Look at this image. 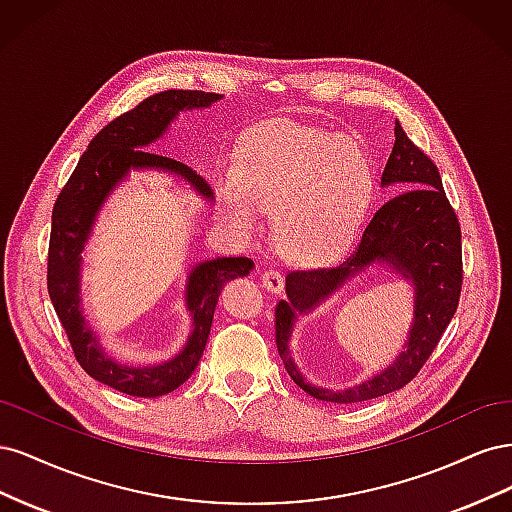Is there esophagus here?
Instances as JSON below:
<instances>
[{
  "label": "esophagus",
  "instance_id": "esophagus-1",
  "mask_svg": "<svg viewBox=\"0 0 512 512\" xmlns=\"http://www.w3.org/2000/svg\"><path fill=\"white\" fill-rule=\"evenodd\" d=\"M262 286H265L269 292H282L284 290V275L277 269H267L260 275Z\"/></svg>",
  "mask_w": 512,
  "mask_h": 512
}]
</instances>
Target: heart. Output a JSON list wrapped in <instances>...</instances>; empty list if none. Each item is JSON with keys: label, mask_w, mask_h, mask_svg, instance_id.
I'll use <instances>...</instances> for the list:
<instances>
[{"label": "heart", "mask_w": 512, "mask_h": 512, "mask_svg": "<svg viewBox=\"0 0 512 512\" xmlns=\"http://www.w3.org/2000/svg\"><path fill=\"white\" fill-rule=\"evenodd\" d=\"M232 177L220 190L230 218L254 230L260 211L271 213L277 247L299 262L344 254L374 194V170L359 145L292 121L247 138Z\"/></svg>", "instance_id": "b5f03b06"}]
</instances>
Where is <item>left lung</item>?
I'll return each instance as SVG.
<instances>
[{"label": "left lung", "mask_w": 512, "mask_h": 512, "mask_svg": "<svg viewBox=\"0 0 512 512\" xmlns=\"http://www.w3.org/2000/svg\"><path fill=\"white\" fill-rule=\"evenodd\" d=\"M380 183L382 188L397 183L404 192L376 211L342 265L288 273V299L275 307V344L288 376L307 395L333 404H356L406 386L436 350L459 305L463 280L459 220L444 194L438 166L410 141L399 121ZM371 264H386L415 286L413 327L405 350L384 372L352 390L333 392L309 385L289 352L293 320Z\"/></svg>", "instance_id": "1"}]
</instances>
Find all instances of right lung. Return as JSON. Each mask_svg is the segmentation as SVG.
I'll use <instances>...</instances> for the list:
<instances>
[{
  "label": "right lung",
  "mask_w": 512,
  "mask_h": 512,
  "mask_svg": "<svg viewBox=\"0 0 512 512\" xmlns=\"http://www.w3.org/2000/svg\"><path fill=\"white\" fill-rule=\"evenodd\" d=\"M218 100H222V96L190 89H168L149 96L94 136L55 200L46 286H49L57 318L64 324L76 361L87 374L126 395L160 397L175 391L192 376L207 346L213 312L224 284L250 273L254 262L243 256L198 262L185 284V305L192 316L188 342L179 354L164 363L123 365L102 350L98 335L83 316L81 254L104 200L123 179H128L130 170H166V173L190 183L198 196L213 200L209 183L196 175L190 166L158 156L145 147L162 138L181 111L207 108Z\"/></svg>",
  "instance_id": "1"
}]
</instances>
